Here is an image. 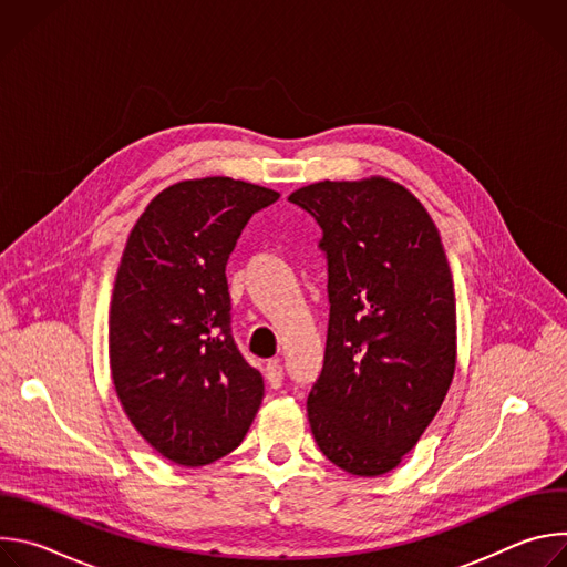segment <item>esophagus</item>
<instances>
[{
    "label": "esophagus",
    "instance_id": "1",
    "mask_svg": "<svg viewBox=\"0 0 567 567\" xmlns=\"http://www.w3.org/2000/svg\"><path fill=\"white\" fill-rule=\"evenodd\" d=\"M265 377H267V381H269V385H271V388H280V385H282L285 372H282V365H280V361H278V359H271V361L267 363V368H265Z\"/></svg>",
    "mask_w": 567,
    "mask_h": 567
}]
</instances>
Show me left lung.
I'll list each match as a JSON object with an SVG mask.
<instances>
[{"mask_svg":"<svg viewBox=\"0 0 567 567\" xmlns=\"http://www.w3.org/2000/svg\"><path fill=\"white\" fill-rule=\"evenodd\" d=\"M322 230L330 326L307 399L318 449L383 475L420 442L455 372V293L440 233L406 188L372 177L289 195Z\"/></svg>","mask_w":567,"mask_h":567,"instance_id":"obj_1","label":"left lung"}]
</instances>
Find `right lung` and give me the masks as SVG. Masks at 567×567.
Instances as JSON below:
<instances>
[{
    "mask_svg": "<svg viewBox=\"0 0 567 567\" xmlns=\"http://www.w3.org/2000/svg\"><path fill=\"white\" fill-rule=\"evenodd\" d=\"M278 197L228 177L179 182L127 237L110 309L112 379L134 429L175 464L237 449L262 403V374L233 339L226 262Z\"/></svg>",
    "mask_w": 567,
    "mask_h": 567,
    "instance_id": "right-lung-1",
    "label": "right lung"
}]
</instances>
